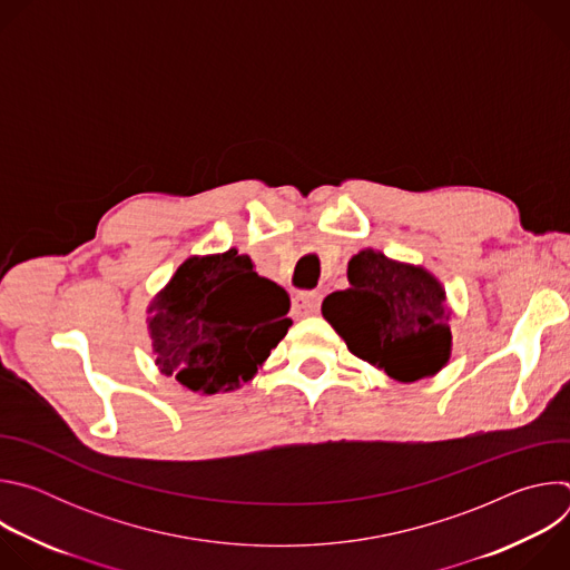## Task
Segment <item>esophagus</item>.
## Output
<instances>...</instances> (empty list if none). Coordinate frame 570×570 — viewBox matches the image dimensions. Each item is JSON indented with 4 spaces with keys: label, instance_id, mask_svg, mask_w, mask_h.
I'll list each match as a JSON object with an SVG mask.
<instances>
[{
    "label": "esophagus",
    "instance_id": "34e87169",
    "mask_svg": "<svg viewBox=\"0 0 570 570\" xmlns=\"http://www.w3.org/2000/svg\"><path fill=\"white\" fill-rule=\"evenodd\" d=\"M322 295L320 293H299L293 297V315L295 317H308L320 311Z\"/></svg>",
    "mask_w": 570,
    "mask_h": 570
}]
</instances>
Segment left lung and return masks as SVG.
<instances>
[{
    "mask_svg": "<svg viewBox=\"0 0 570 570\" xmlns=\"http://www.w3.org/2000/svg\"><path fill=\"white\" fill-rule=\"evenodd\" d=\"M347 279L350 288L324 297L322 315L354 356L401 383L449 363L453 308L431 271L365 248L350 259Z\"/></svg>",
    "mask_w": 570,
    "mask_h": 570,
    "instance_id": "left-lung-1",
    "label": "left lung"
}]
</instances>
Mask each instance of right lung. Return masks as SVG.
Segmentation results:
<instances>
[{"label":"right lung","instance_id":"add662e5","mask_svg":"<svg viewBox=\"0 0 570 570\" xmlns=\"http://www.w3.org/2000/svg\"><path fill=\"white\" fill-rule=\"evenodd\" d=\"M288 308V293L257 275L248 255H194L148 304L155 365L189 392H232L286 336Z\"/></svg>","mask_w":570,"mask_h":570}]
</instances>
